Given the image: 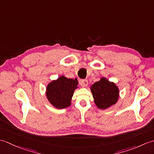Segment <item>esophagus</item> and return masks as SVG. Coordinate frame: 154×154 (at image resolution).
Segmentation results:
<instances>
[{"label":"esophagus","mask_w":154,"mask_h":154,"mask_svg":"<svg viewBox=\"0 0 154 154\" xmlns=\"http://www.w3.org/2000/svg\"><path fill=\"white\" fill-rule=\"evenodd\" d=\"M80 83L82 86L87 87L88 85V83H89V82H88V81L87 79H83L80 81Z\"/></svg>","instance_id":"esophagus-1"}]
</instances>
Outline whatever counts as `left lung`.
I'll return each instance as SVG.
<instances>
[{
  "mask_svg": "<svg viewBox=\"0 0 154 154\" xmlns=\"http://www.w3.org/2000/svg\"><path fill=\"white\" fill-rule=\"evenodd\" d=\"M94 101L99 109H105L115 104L119 96V91L114 83L105 78L94 83L91 87Z\"/></svg>",
  "mask_w": 154,
  "mask_h": 154,
  "instance_id": "1",
  "label": "left lung"
}]
</instances>
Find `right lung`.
Here are the masks:
<instances>
[{
  "mask_svg": "<svg viewBox=\"0 0 154 154\" xmlns=\"http://www.w3.org/2000/svg\"><path fill=\"white\" fill-rule=\"evenodd\" d=\"M77 79H68L64 76L49 83L46 95L50 103L57 109H64L71 105V100L77 88Z\"/></svg>",
  "mask_w": 154,
  "mask_h": 154,
  "instance_id": "right-lung-1",
  "label": "right lung"
}]
</instances>
